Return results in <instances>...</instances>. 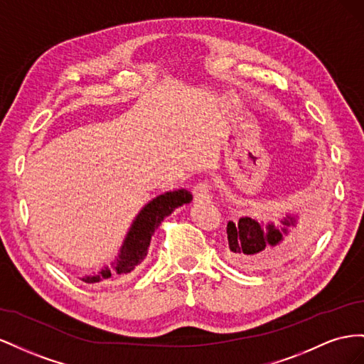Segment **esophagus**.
Here are the masks:
<instances>
[{"instance_id":"34e87169","label":"esophagus","mask_w":364,"mask_h":364,"mask_svg":"<svg viewBox=\"0 0 364 364\" xmlns=\"http://www.w3.org/2000/svg\"><path fill=\"white\" fill-rule=\"evenodd\" d=\"M210 189H212V186H210L209 181H200V183H196V184L193 186V189H192L193 200L198 201V203H200V201L209 200V198H210Z\"/></svg>"}]
</instances>
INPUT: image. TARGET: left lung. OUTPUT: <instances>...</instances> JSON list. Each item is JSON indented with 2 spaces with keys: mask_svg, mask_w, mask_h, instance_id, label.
Instances as JSON below:
<instances>
[{
  "mask_svg": "<svg viewBox=\"0 0 364 364\" xmlns=\"http://www.w3.org/2000/svg\"><path fill=\"white\" fill-rule=\"evenodd\" d=\"M282 224L285 227L279 230L273 224H264L250 216L241 218L236 224L230 221L227 224V259L247 272L280 264L297 244V236L285 237L287 227L294 225L296 218L287 216Z\"/></svg>",
  "mask_w": 364,
  "mask_h": 364,
  "instance_id": "obj_1",
  "label": "left lung"
}]
</instances>
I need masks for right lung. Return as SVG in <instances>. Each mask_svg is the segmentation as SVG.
<instances>
[{
  "instance_id": "right-lung-1",
  "label": "right lung",
  "mask_w": 364,
  "mask_h": 364,
  "mask_svg": "<svg viewBox=\"0 0 364 364\" xmlns=\"http://www.w3.org/2000/svg\"><path fill=\"white\" fill-rule=\"evenodd\" d=\"M192 201V193L186 189L166 192L157 198H154L149 204L143 207V210L136 218V221L131 225V230L124 240L122 250L119 255L117 262L114 265L105 267L102 272L96 274L85 276L84 282L96 285L105 282L109 277L116 274H127L131 273L134 268L141 264V261L148 255V248L151 244V237L157 227L161 224L166 216H169L176 207L188 204Z\"/></svg>"
}]
</instances>
